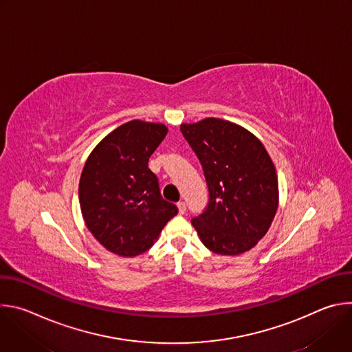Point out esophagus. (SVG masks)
I'll list each match as a JSON object with an SVG mask.
<instances>
[{
    "instance_id": "obj_1",
    "label": "esophagus",
    "mask_w": 352,
    "mask_h": 352,
    "mask_svg": "<svg viewBox=\"0 0 352 352\" xmlns=\"http://www.w3.org/2000/svg\"><path fill=\"white\" fill-rule=\"evenodd\" d=\"M177 208H178L179 214H184V213L186 212V205H185V202H178V204H177Z\"/></svg>"
}]
</instances>
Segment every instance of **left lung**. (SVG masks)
I'll use <instances>...</instances> for the list:
<instances>
[{
    "label": "left lung",
    "instance_id": "obj_1",
    "mask_svg": "<svg viewBox=\"0 0 352 352\" xmlns=\"http://www.w3.org/2000/svg\"><path fill=\"white\" fill-rule=\"evenodd\" d=\"M181 132L204 167L209 204L192 219L200 241L219 255L252 249L267 232L278 206L274 164L248 129L220 118L182 124Z\"/></svg>",
    "mask_w": 352,
    "mask_h": 352
}]
</instances>
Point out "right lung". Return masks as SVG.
<instances>
[{
  "mask_svg": "<svg viewBox=\"0 0 352 352\" xmlns=\"http://www.w3.org/2000/svg\"><path fill=\"white\" fill-rule=\"evenodd\" d=\"M167 132L163 124L129 121L100 142L85 163L79 181L85 224L116 255L146 252L178 213L163 199L157 177L147 168Z\"/></svg>",
  "mask_w": 352,
  "mask_h": 352,
  "instance_id": "obj_1",
  "label": "right lung"
}]
</instances>
